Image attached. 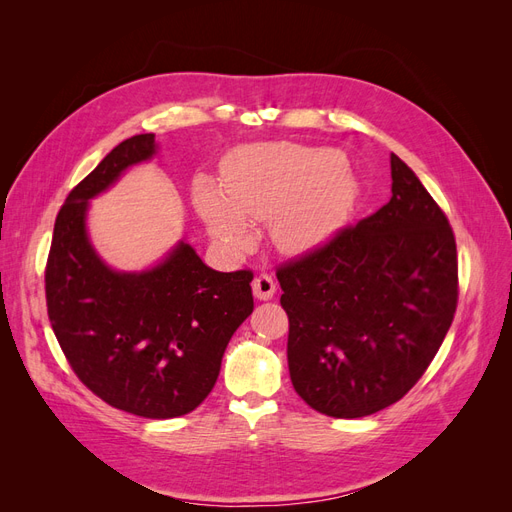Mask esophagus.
<instances>
[{
    "mask_svg": "<svg viewBox=\"0 0 512 512\" xmlns=\"http://www.w3.org/2000/svg\"><path fill=\"white\" fill-rule=\"evenodd\" d=\"M254 297L260 301H269L275 294V282L269 273H258L252 282Z\"/></svg>",
    "mask_w": 512,
    "mask_h": 512,
    "instance_id": "obj_1",
    "label": "esophagus"
}]
</instances>
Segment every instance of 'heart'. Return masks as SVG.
<instances>
[{"label":"heart","instance_id":"heart-1","mask_svg":"<svg viewBox=\"0 0 512 512\" xmlns=\"http://www.w3.org/2000/svg\"><path fill=\"white\" fill-rule=\"evenodd\" d=\"M224 191L207 179L194 183V203L209 230L232 247L252 239L247 220L271 221L275 243L301 254L327 241L346 220L356 183L342 151L297 143L237 149L224 162Z\"/></svg>","mask_w":512,"mask_h":512}]
</instances>
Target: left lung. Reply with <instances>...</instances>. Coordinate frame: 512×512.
I'll return each instance as SVG.
<instances>
[{
  "label": "left lung",
  "mask_w": 512,
  "mask_h": 512,
  "mask_svg": "<svg viewBox=\"0 0 512 512\" xmlns=\"http://www.w3.org/2000/svg\"><path fill=\"white\" fill-rule=\"evenodd\" d=\"M391 177L384 207L277 267L292 386L333 418L369 416L404 397L455 318L453 228L395 153Z\"/></svg>",
  "instance_id": "8db88e82"
}]
</instances>
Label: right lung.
Instances as JSON below:
<instances>
[{
  "instance_id": "add662e5",
  "label": "right lung",
  "mask_w": 512,
  "mask_h": 512,
  "mask_svg": "<svg viewBox=\"0 0 512 512\" xmlns=\"http://www.w3.org/2000/svg\"><path fill=\"white\" fill-rule=\"evenodd\" d=\"M156 153V136L119 143L61 205L44 269L46 309L72 371L108 406L175 418L203 404L224 350L252 314L254 273H220L188 243L156 269L117 273L91 247L89 198Z\"/></svg>"
}]
</instances>
